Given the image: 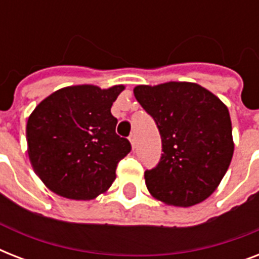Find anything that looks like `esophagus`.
Masks as SVG:
<instances>
[{
  "instance_id": "esophagus-1",
  "label": "esophagus",
  "mask_w": 259,
  "mask_h": 259,
  "mask_svg": "<svg viewBox=\"0 0 259 259\" xmlns=\"http://www.w3.org/2000/svg\"><path fill=\"white\" fill-rule=\"evenodd\" d=\"M129 141L130 144H132V148H136V144H137V140H136V134H130V137H129Z\"/></svg>"
}]
</instances>
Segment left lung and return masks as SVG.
<instances>
[{"instance_id":"left-lung-1","label":"left lung","mask_w":259,"mask_h":259,"mask_svg":"<svg viewBox=\"0 0 259 259\" xmlns=\"http://www.w3.org/2000/svg\"><path fill=\"white\" fill-rule=\"evenodd\" d=\"M133 93L161 134V160L145 172L149 193L175 207L204 201L219 187L234 154L227 106L192 82L140 84Z\"/></svg>"}]
</instances>
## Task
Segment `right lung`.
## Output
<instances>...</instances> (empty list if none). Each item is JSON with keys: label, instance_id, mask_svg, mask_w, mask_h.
Returning a JSON list of instances; mask_svg holds the SVG:
<instances>
[{"label": "right lung", "instance_id": "1", "mask_svg": "<svg viewBox=\"0 0 259 259\" xmlns=\"http://www.w3.org/2000/svg\"><path fill=\"white\" fill-rule=\"evenodd\" d=\"M123 84L68 86L42 99L26 122L28 156L47 188L71 200H93L115 180L132 146L115 133L113 102Z\"/></svg>", "mask_w": 259, "mask_h": 259}]
</instances>
